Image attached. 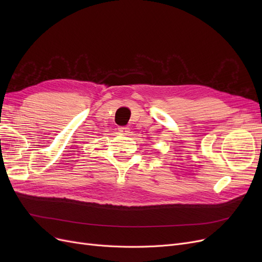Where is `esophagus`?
<instances>
[{
	"label": "esophagus",
	"instance_id": "34e87169",
	"mask_svg": "<svg viewBox=\"0 0 262 262\" xmlns=\"http://www.w3.org/2000/svg\"><path fill=\"white\" fill-rule=\"evenodd\" d=\"M118 131L120 132L121 134H124V136H126V134L130 133V129L128 128V126H119Z\"/></svg>",
	"mask_w": 262,
	"mask_h": 262
}]
</instances>
